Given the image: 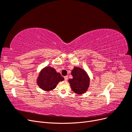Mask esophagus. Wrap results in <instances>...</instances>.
Here are the masks:
<instances>
[{"instance_id":"obj_1","label":"esophagus","mask_w":132,"mask_h":132,"mask_svg":"<svg viewBox=\"0 0 132 132\" xmlns=\"http://www.w3.org/2000/svg\"><path fill=\"white\" fill-rule=\"evenodd\" d=\"M64 80L65 81L68 80V76H65V77H64Z\"/></svg>"}]
</instances>
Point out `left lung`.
I'll return each mask as SVG.
<instances>
[{"instance_id":"left-lung-1","label":"left lung","mask_w":132,"mask_h":132,"mask_svg":"<svg viewBox=\"0 0 132 132\" xmlns=\"http://www.w3.org/2000/svg\"><path fill=\"white\" fill-rule=\"evenodd\" d=\"M71 74L73 78L69 80V82L71 89L79 95L85 93L90 84V79L85 71L78 67H74Z\"/></svg>"}]
</instances>
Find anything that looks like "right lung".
Segmentation results:
<instances>
[{
	"label": "right lung",
	"mask_w": 132,
	"mask_h": 132,
	"mask_svg": "<svg viewBox=\"0 0 132 132\" xmlns=\"http://www.w3.org/2000/svg\"><path fill=\"white\" fill-rule=\"evenodd\" d=\"M64 80L61 74L56 72L51 67H46L39 73L37 82L41 89L45 91H50L55 88L58 83Z\"/></svg>",
	"instance_id": "add662e5"
}]
</instances>
